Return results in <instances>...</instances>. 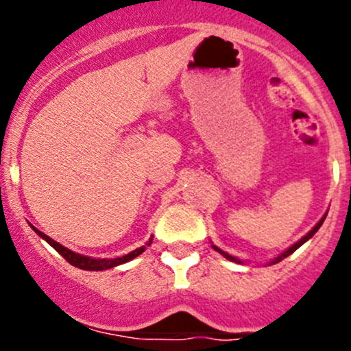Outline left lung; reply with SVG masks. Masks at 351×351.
Listing matches in <instances>:
<instances>
[{
	"label": "left lung",
	"instance_id": "8db88e82",
	"mask_svg": "<svg viewBox=\"0 0 351 351\" xmlns=\"http://www.w3.org/2000/svg\"><path fill=\"white\" fill-rule=\"evenodd\" d=\"M324 219H326V215H324V217H323V219H321V221H319V222H317V224H316V226H314V228H313V231H309V232H307V234H306V236H304V238H302V239H300V241H297L295 244H293V246H290V247H289V250H287V251H284V253H282V254H280V256H277V258H275V260H274V261H271V265H274V263H278V261H282V260H284V258H287V256H289V254H292V253H293V251H295V250H299V247H300V246H302V244H304V243H306V241H307V239H311V238H313V236H314V234H316V232H317V229H319V228H321V226H323ZM214 250H215V251H219V253H222V254H224V256H226V258H228V260H231V261H238V263H239V260H236V258H232V256H231V254L224 253V251H221V250H219V247H215V246H214Z\"/></svg>",
	"mask_w": 351,
	"mask_h": 351
}]
</instances>
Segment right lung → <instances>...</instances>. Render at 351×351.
Returning <instances> with one entry per match:
<instances>
[{"mask_svg":"<svg viewBox=\"0 0 351 351\" xmlns=\"http://www.w3.org/2000/svg\"><path fill=\"white\" fill-rule=\"evenodd\" d=\"M34 231L37 232L42 239H45V241L51 244V246L54 247V250L58 251L62 258H64L67 263L74 265V267L81 268V270H91V271L107 270V268H113V267H117V265H122V263H127V261L134 260V258L139 256V254L146 250V246H141V247H137V250H134L132 253L125 254V256H122V258H113V260H110V258H88V256H83V254L73 253V251H69L67 247L61 246V244L56 243L54 239H51L47 234H44V232L37 231L35 228H34ZM149 244H151V239H149V243H147V246H149Z\"/></svg>","mask_w":351,"mask_h":351,"instance_id":"add662e5","label":"right lung"}]
</instances>
